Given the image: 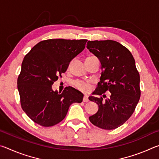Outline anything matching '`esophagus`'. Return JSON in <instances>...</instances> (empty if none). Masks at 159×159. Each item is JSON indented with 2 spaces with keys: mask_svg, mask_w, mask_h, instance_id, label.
<instances>
[{
  "mask_svg": "<svg viewBox=\"0 0 159 159\" xmlns=\"http://www.w3.org/2000/svg\"><path fill=\"white\" fill-rule=\"evenodd\" d=\"M83 102H89V99H88V98L87 96H84V97H83Z\"/></svg>",
  "mask_w": 159,
  "mask_h": 159,
  "instance_id": "esophagus-1",
  "label": "esophagus"
}]
</instances>
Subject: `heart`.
I'll return each mask as SVG.
<instances>
[{
	"instance_id": "1",
	"label": "heart",
	"mask_w": 159,
	"mask_h": 159,
	"mask_svg": "<svg viewBox=\"0 0 159 159\" xmlns=\"http://www.w3.org/2000/svg\"><path fill=\"white\" fill-rule=\"evenodd\" d=\"M73 85L75 88L83 93H88L91 90V83L90 82H86L83 80H76L74 81Z\"/></svg>"
}]
</instances>
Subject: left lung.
<instances>
[{"mask_svg": "<svg viewBox=\"0 0 159 159\" xmlns=\"http://www.w3.org/2000/svg\"><path fill=\"white\" fill-rule=\"evenodd\" d=\"M86 47L99 58L102 69L100 81L93 93L100 97L89 98L99 109L89 120L99 128L114 130L129 119L140 98L135 61L128 48L111 40L89 41ZM106 92L110 93L109 98L104 95Z\"/></svg>", "mask_w": 159, "mask_h": 159, "instance_id": "left-lung-1", "label": "left lung"}]
</instances>
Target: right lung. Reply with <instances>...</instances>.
Masks as SVG:
<instances>
[{
	"mask_svg": "<svg viewBox=\"0 0 159 159\" xmlns=\"http://www.w3.org/2000/svg\"><path fill=\"white\" fill-rule=\"evenodd\" d=\"M88 40L48 39L37 43L24 58L17 88L21 109L37 124L50 127L61 122L70 105L83 101V94L66 87L62 93L52 85L66 71L70 61L85 48Z\"/></svg>",
	"mask_w": 159,
	"mask_h": 159,
	"instance_id": "right-lung-1",
	"label": "right lung"
}]
</instances>
